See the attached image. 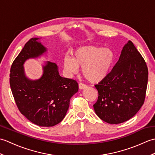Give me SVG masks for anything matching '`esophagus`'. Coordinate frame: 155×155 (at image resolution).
<instances>
[{
  "mask_svg": "<svg viewBox=\"0 0 155 155\" xmlns=\"http://www.w3.org/2000/svg\"><path fill=\"white\" fill-rule=\"evenodd\" d=\"M78 87H79L80 89H83V88H85L87 87V85L83 83H79L78 84Z\"/></svg>",
  "mask_w": 155,
  "mask_h": 155,
  "instance_id": "esophagus-1",
  "label": "esophagus"
}]
</instances>
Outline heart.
Masks as SVG:
<instances>
[{"mask_svg": "<svg viewBox=\"0 0 155 155\" xmlns=\"http://www.w3.org/2000/svg\"><path fill=\"white\" fill-rule=\"evenodd\" d=\"M114 60L115 54L111 49L88 45L76 49L73 58L65 56L62 63L68 74L77 73L78 67H83L84 77L92 83H98L110 73Z\"/></svg>", "mask_w": 155, "mask_h": 155, "instance_id": "1", "label": "heart"}]
</instances>
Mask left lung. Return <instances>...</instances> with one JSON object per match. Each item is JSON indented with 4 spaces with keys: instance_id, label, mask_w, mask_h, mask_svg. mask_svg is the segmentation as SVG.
<instances>
[{
    "instance_id": "8db88e82",
    "label": "left lung",
    "mask_w": 155,
    "mask_h": 155,
    "mask_svg": "<svg viewBox=\"0 0 155 155\" xmlns=\"http://www.w3.org/2000/svg\"><path fill=\"white\" fill-rule=\"evenodd\" d=\"M148 74L145 61L129 41L110 73L95 85L98 97L93 107L97 116L109 124L134 116L145 99Z\"/></svg>"
}]
</instances>
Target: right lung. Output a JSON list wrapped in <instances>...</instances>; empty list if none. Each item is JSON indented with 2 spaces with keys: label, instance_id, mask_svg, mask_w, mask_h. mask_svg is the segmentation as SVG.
Here are the masks:
<instances>
[{
  "label": "right lung",
  "instance_id": "add662e5",
  "mask_svg": "<svg viewBox=\"0 0 155 155\" xmlns=\"http://www.w3.org/2000/svg\"><path fill=\"white\" fill-rule=\"evenodd\" d=\"M39 38H31L13 61L10 85L19 111L28 120L40 127H53L64 118L71 98L78 90L77 82L61 77L54 62L43 66V74L38 80L26 77L23 64L47 51Z\"/></svg>",
  "mask_w": 155,
  "mask_h": 155
}]
</instances>
